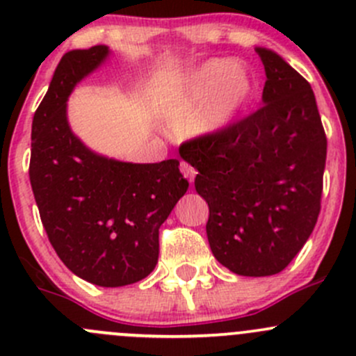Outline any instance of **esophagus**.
Instances as JSON below:
<instances>
[{"label": "esophagus", "mask_w": 356, "mask_h": 356, "mask_svg": "<svg viewBox=\"0 0 356 356\" xmlns=\"http://www.w3.org/2000/svg\"><path fill=\"white\" fill-rule=\"evenodd\" d=\"M181 172H182V174H184V177L189 179V182L195 181L196 170L189 163H186V161H181Z\"/></svg>", "instance_id": "obj_1"}]
</instances>
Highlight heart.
<instances>
[{"label":"heart","instance_id":"obj_1","mask_svg":"<svg viewBox=\"0 0 356 356\" xmlns=\"http://www.w3.org/2000/svg\"><path fill=\"white\" fill-rule=\"evenodd\" d=\"M254 92L250 72L232 60L203 63L184 81L168 89L160 110L167 120L191 122L200 134H211L231 124Z\"/></svg>","mask_w":356,"mask_h":356}]
</instances>
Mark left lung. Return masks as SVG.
I'll return each mask as SVG.
<instances>
[{"mask_svg": "<svg viewBox=\"0 0 356 356\" xmlns=\"http://www.w3.org/2000/svg\"><path fill=\"white\" fill-rule=\"evenodd\" d=\"M264 105L211 134L182 143L208 203L211 253L238 275L284 270L321 213L327 138L314 91L277 53L257 48Z\"/></svg>", "mask_w": 356, "mask_h": 356, "instance_id": "8db88e82", "label": "left lung"}]
</instances>
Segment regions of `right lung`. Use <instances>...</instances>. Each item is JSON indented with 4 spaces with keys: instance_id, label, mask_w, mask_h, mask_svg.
<instances>
[{
    "instance_id": "obj_1",
    "label": "right lung",
    "mask_w": 356,
    "mask_h": 356,
    "mask_svg": "<svg viewBox=\"0 0 356 356\" xmlns=\"http://www.w3.org/2000/svg\"><path fill=\"white\" fill-rule=\"evenodd\" d=\"M106 46L63 55L32 120L29 177L42 227L75 275L103 288L138 282L158 261V229L188 191L179 160L127 163L86 148L67 98L108 56Z\"/></svg>"
}]
</instances>
